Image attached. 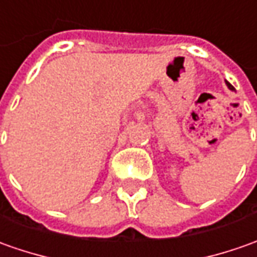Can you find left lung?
Returning a JSON list of instances; mask_svg holds the SVG:
<instances>
[{"mask_svg": "<svg viewBox=\"0 0 257 257\" xmlns=\"http://www.w3.org/2000/svg\"><path fill=\"white\" fill-rule=\"evenodd\" d=\"M226 84H228V87H229V89H232V84H229V83H226Z\"/></svg>", "mask_w": 257, "mask_h": 257, "instance_id": "1", "label": "left lung"}]
</instances>
